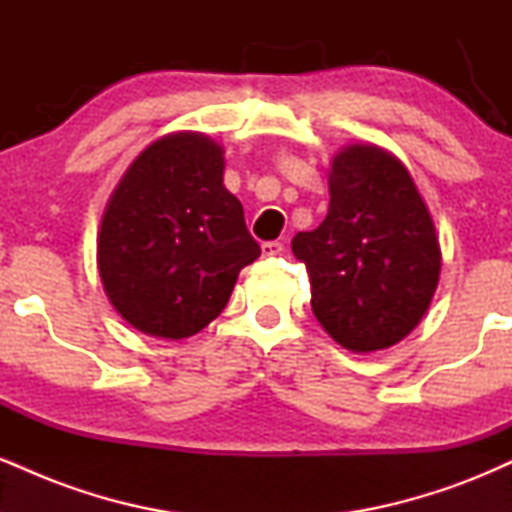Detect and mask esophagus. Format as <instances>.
<instances>
[{
    "label": "esophagus",
    "instance_id": "esophagus-1",
    "mask_svg": "<svg viewBox=\"0 0 512 512\" xmlns=\"http://www.w3.org/2000/svg\"><path fill=\"white\" fill-rule=\"evenodd\" d=\"M281 250H284V245H281L279 240H267V243H262V257H276L281 255Z\"/></svg>",
    "mask_w": 512,
    "mask_h": 512
}]
</instances>
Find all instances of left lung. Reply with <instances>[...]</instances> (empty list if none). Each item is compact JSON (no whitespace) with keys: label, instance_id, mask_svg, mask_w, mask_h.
<instances>
[{"label":"left lung","instance_id":"1","mask_svg":"<svg viewBox=\"0 0 512 512\" xmlns=\"http://www.w3.org/2000/svg\"><path fill=\"white\" fill-rule=\"evenodd\" d=\"M327 182L325 221L291 240L308 269L313 313L354 354L390 349L419 325L438 289L433 216L407 166L383 146L339 149Z\"/></svg>","mask_w":512,"mask_h":512}]
</instances>
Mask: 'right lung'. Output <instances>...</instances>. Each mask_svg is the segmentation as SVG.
<instances>
[{
  "label": "right lung",
  "instance_id": "1",
  "mask_svg": "<svg viewBox=\"0 0 512 512\" xmlns=\"http://www.w3.org/2000/svg\"><path fill=\"white\" fill-rule=\"evenodd\" d=\"M223 168L219 142L170 132L115 185L96 262L105 296L134 330L170 342L192 337L221 315L240 269L260 257Z\"/></svg>",
  "mask_w": 512,
  "mask_h": 512
}]
</instances>
